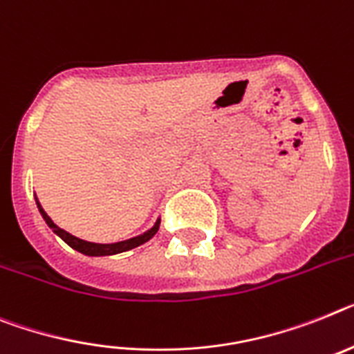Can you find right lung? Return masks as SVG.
<instances>
[{"instance_id": "right-lung-1", "label": "right lung", "mask_w": 354, "mask_h": 354, "mask_svg": "<svg viewBox=\"0 0 354 354\" xmlns=\"http://www.w3.org/2000/svg\"><path fill=\"white\" fill-rule=\"evenodd\" d=\"M37 207H39V212H41V216L44 218V221H46V225H48L50 228H53V232L57 234L62 241L66 243V245H70L73 250L81 252V254H84V255H95V257H97V255H115V254H120V252H127V250H131V248H136V246H140V245H144V243L149 241L151 237L158 232V228H160V219H158V221L154 223V227L151 228V230H147V232L142 234V236L131 237V239H127V241L111 243V245H100V243L82 241V239H79V237L68 234L66 230L59 228L57 225H55V223L50 219V216L44 212L43 207L39 205V201H37Z\"/></svg>"}]
</instances>
